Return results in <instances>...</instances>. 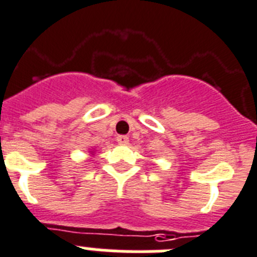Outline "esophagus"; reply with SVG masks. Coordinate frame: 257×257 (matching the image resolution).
Listing matches in <instances>:
<instances>
[{"instance_id":"obj_1","label":"esophagus","mask_w":257,"mask_h":257,"mask_svg":"<svg viewBox=\"0 0 257 257\" xmlns=\"http://www.w3.org/2000/svg\"><path fill=\"white\" fill-rule=\"evenodd\" d=\"M116 141H117V143L121 146H125L129 143V138L126 137V136H117Z\"/></svg>"}]
</instances>
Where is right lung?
Returning a JSON list of instances; mask_svg holds the SVG:
<instances>
[{"label": "right lung", "mask_w": 257, "mask_h": 257, "mask_svg": "<svg viewBox=\"0 0 257 257\" xmlns=\"http://www.w3.org/2000/svg\"><path fill=\"white\" fill-rule=\"evenodd\" d=\"M91 155H94V150L92 149V151H91Z\"/></svg>", "instance_id": "1"}]
</instances>
